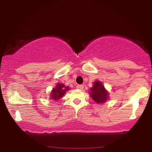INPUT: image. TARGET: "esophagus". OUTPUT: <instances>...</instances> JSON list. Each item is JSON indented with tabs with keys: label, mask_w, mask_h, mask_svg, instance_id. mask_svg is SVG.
<instances>
[{
	"label": "esophagus",
	"mask_w": 152,
	"mask_h": 152,
	"mask_svg": "<svg viewBox=\"0 0 152 152\" xmlns=\"http://www.w3.org/2000/svg\"><path fill=\"white\" fill-rule=\"evenodd\" d=\"M76 88L79 90H82L83 88V85H77V86H76Z\"/></svg>",
	"instance_id": "esophagus-1"
}]
</instances>
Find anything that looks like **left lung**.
Segmentation results:
<instances>
[{
  "mask_svg": "<svg viewBox=\"0 0 152 152\" xmlns=\"http://www.w3.org/2000/svg\"><path fill=\"white\" fill-rule=\"evenodd\" d=\"M89 95L97 104H103L109 100V93L100 81L94 82L93 86L90 88Z\"/></svg>",
  "mask_w": 152,
  "mask_h": 152,
  "instance_id": "obj_1",
  "label": "left lung"
}]
</instances>
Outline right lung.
Wrapping results in <instances>:
<instances>
[{
  "instance_id": "1",
  "label": "right lung",
  "mask_w": 152,
  "mask_h": 152,
  "mask_svg": "<svg viewBox=\"0 0 152 152\" xmlns=\"http://www.w3.org/2000/svg\"><path fill=\"white\" fill-rule=\"evenodd\" d=\"M70 90L69 86H66L64 83H57L56 86L53 88L50 94V99L53 101H58L64 96L67 91Z\"/></svg>"
}]
</instances>
